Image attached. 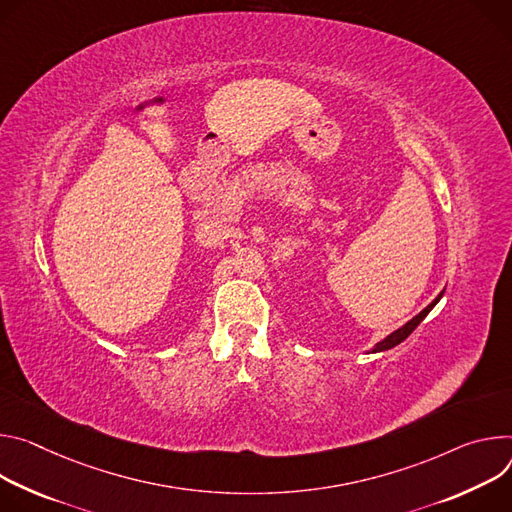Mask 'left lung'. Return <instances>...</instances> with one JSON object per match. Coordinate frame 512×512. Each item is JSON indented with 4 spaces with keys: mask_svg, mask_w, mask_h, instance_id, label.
<instances>
[{
    "mask_svg": "<svg viewBox=\"0 0 512 512\" xmlns=\"http://www.w3.org/2000/svg\"><path fill=\"white\" fill-rule=\"evenodd\" d=\"M441 295H443V293H441ZM441 295H439L431 305H427L419 315H415L409 323H405L401 329L392 331L388 337H384V339H382V342H378V344L374 346V352H384V350H390V348H394V346H399L401 342H405V339L415 331V327H417V325L427 317V313L437 305V301L441 299Z\"/></svg>",
    "mask_w": 512,
    "mask_h": 512,
    "instance_id": "1",
    "label": "left lung"
}]
</instances>
